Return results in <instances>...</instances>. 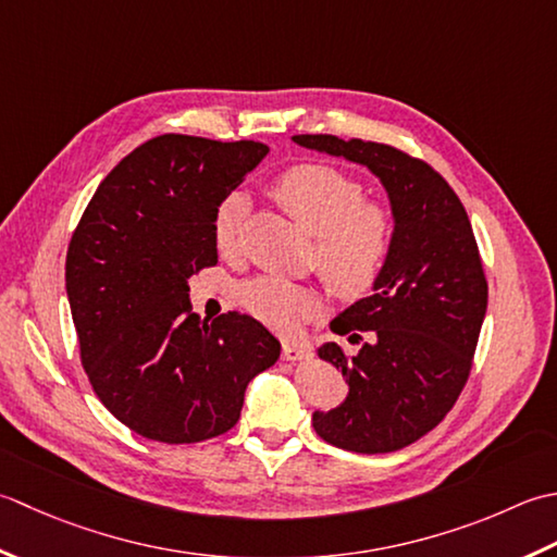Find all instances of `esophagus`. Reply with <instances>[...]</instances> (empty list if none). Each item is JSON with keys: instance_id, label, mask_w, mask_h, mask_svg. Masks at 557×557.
<instances>
[{"instance_id": "obj_1", "label": "esophagus", "mask_w": 557, "mask_h": 557, "mask_svg": "<svg viewBox=\"0 0 557 557\" xmlns=\"http://www.w3.org/2000/svg\"><path fill=\"white\" fill-rule=\"evenodd\" d=\"M283 360H302V358H310L312 350L310 348H302V346H295L290 342L283 344V350H281Z\"/></svg>"}]
</instances>
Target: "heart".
I'll return each instance as SVG.
<instances>
[{
    "label": "heart",
    "mask_w": 557,
    "mask_h": 557,
    "mask_svg": "<svg viewBox=\"0 0 557 557\" xmlns=\"http://www.w3.org/2000/svg\"><path fill=\"white\" fill-rule=\"evenodd\" d=\"M278 203L295 223L317 237L312 262L342 298L370 293L387 269L394 247V219L380 201L366 199L358 180L329 165H298L274 185ZM245 215V199L231 195L213 221L221 255H233ZM240 302L257 320L295 332L310 320L317 298L286 278L262 276L243 286Z\"/></svg>",
    "instance_id": "obj_1"
}]
</instances>
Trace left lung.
Segmentation results:
<instances>
[{
    "label": "left lung",
    "instance_id": "left-lung-1",
    "mask_svg": "<svg viewBox=\"0 0 557 557\" xmlns=\"http://www.w3.org/2000/svg\"><path fill=\"white\" fill-rule=\"evenodd\" d=\"M302 149L366 165L389 197L394 247L372 295L350 305L332 332L360 344L317 354L344 372L346 399L314 411L324 442L360 454L408 447L449 413L469 380L487 308V283L467 209L428 163L387 144L298 134Z\"/></svg>",
    "mask_w": 557,
    "mask_h": 557
}]
</instances>
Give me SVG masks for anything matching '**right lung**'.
<instances>
[{
    "label": "right lung",
    "mask_w": 557,
    "mask_h": 557,
    "mask_svg": "<svg viewBox=\"0 0 557 557\" xmlns=\"http://www.w3.org/2000/svg\"><path fill=\"white\" fill-rule=\"evenodd\" d=\"M269 153L259 141L163 134L110 170L66 249V298L90 387L136 435L189 445L228 433L281 344L249 314L207 324L189 276L219 262L213 221Z\"/></svg>",
    "instance_id": "right-lung-1"
}]
</instances>
